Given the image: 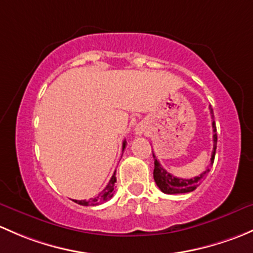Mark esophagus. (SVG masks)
Listing matches in <instances>:
<instances>
[{"label":"esophagus","instance_id":"34e87169","mask_svg":"<svg viewBox=\"0 0 253 253\" xmlns=\"http://www.w3.org/2000/svg\"><path fill=\"white\" fill-rule=\"evenodd\" d=\"M136 134H142V130L141 129H136Z\"/></svg>","mask_w":253,"mask_h":253}]
</instances>
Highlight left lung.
<instances>
[{
    "mask_svg": "<svg viewBox=\"0 0 253 253\" xmlns=\"http://www.w3.org/2000/svg\"><path fill=\"white\" fill-rule=\"evenodd\" d=\"M210 109H211V114H212V119H213V109L211 106H210ZM212 127H213V151H212V156H211V162L210 165H208L207 169H206L204 173L200 174V175L194 176V178L191 179L176 178V176H174L173 174L168 173V171H167L166 169L160 165V162L157 161L156 156L153 155V160H155L153 179H155L156 184H157V186L160 187L161 191L169 195L186 194V192L194 191V190L202 183V180L207 176V174L210 173L211 168H212L213 161H214V156H215V148H217V127H215L214 121H213L212 123Z\"/></svg>",
    "mask_w": 253,
    "mask_h": 253,
    "instance_id": "1",
    "label": "left lung"
}]
</instances>
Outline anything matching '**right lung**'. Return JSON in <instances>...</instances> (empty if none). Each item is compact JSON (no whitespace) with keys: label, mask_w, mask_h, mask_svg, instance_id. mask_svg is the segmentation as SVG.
Returning a JSON list of instances; mask_svg holds the SVG:
<instances>
[{"label":"right lung","mask_w":253,"mask_h":253,"mask_svg":"<svg viewBox=\"0 0 253 253\" xmlns=\"http://www.w3.org/2000/svg\"><path fill=\"white\" fill-rule=\"evenodd\" d=\"M126 142L124 141L123 150L126 148ZM116 181H117V178H116V171H114V174L112 175L111 180H109L107 186L102 190V192L98 194V196L93 197V199H90V200H80V201L79 200H73V201H74L75 204L82 205V206H97V205L103 204V202L108 201V200L112 199V196H113V192H114L113 190H114V184H116Z\"/></svg>","instance_id":"add662e5"}]
</instances>
